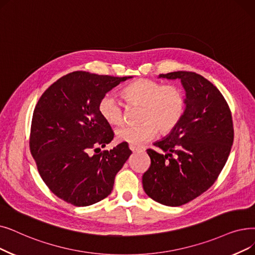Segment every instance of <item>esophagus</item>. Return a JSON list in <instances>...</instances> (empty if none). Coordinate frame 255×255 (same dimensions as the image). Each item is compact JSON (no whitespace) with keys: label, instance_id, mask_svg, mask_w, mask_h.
<instances>
[{"label":"esophagus","instance_id":"esophagus-1","mask_svg":"<svg viewBox=\"0 0 255 255\" xmlns=\"http://www.w3.org/2000/svg\"><path fill=\"white\" fill-rule=\"evenodd\" d=\"M129 149H130L132 152H136V151L141 150V148H139V147H137V146H134V145H129Z\"/></svg>","mask_w":255,"mask_h":255}]
</instances>
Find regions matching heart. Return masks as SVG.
<instances>
[{"label":"heart","instance_id":"1","mask_svg":"<svg viewBox=\"0 0 255 255\" xmlns=\"http://www.w3.org/2000/svg\"><path fill=\"white\" fill-rule=\"evenodd\" d=\"M128 107L139 106L137 121L134 125H126L116 131L119 141L130 145H140L151 139L156 132L169 134L183 118L185 96L179 86L162 84L152 79L141 78L129 83L122 91ZM99 114L109 125L123 123L125 106L113 94L104 95L98 104Z\"/></svg>","mask_w":255,"mask_h":255}]
</instances>
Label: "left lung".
Instances as JSON below:
<instances>
[{
    "label": "left lung",
    "mask_w": 255,
    "mask_h": 255,
    "mask_svg": "<svg viewBox=\"0 0 255 255\" xmlns=\"http://www.w3.org/2000/svg\"><path fill=\"white\" fill-rule=\"evenodd\" d=\"M180 79L186 93L182 120L171 133L147 149L151 164L142 186L154 201L180 206L206 192L223 170L234 142L230 108L218 88L194 72L160 74Z\"/></svg>",
    "instance_id": "1"
}]
</instances>
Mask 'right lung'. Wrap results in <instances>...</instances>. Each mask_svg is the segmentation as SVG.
I'll return each mask as SVG.
<instances>
[{
    "instance_id": "1",
    "label": "right lung",
    "mask_w": 255,
    "mask_h": 255,
    "mask_svg": "<svg viewBox=\"0 0 255 255\" xmlns=\"http://www.w3.org/2000/svg\"><path fill=\"white\" fill-rule=\"evenodd\" d=\"M128 78L77 71L61 77L39 98L32 117L30 152L43 182L63 201L88 206L112 193L115 177L132 152L121 142L97 153L115 136L98 104Z\"/></svg>"
}]
</instances>
